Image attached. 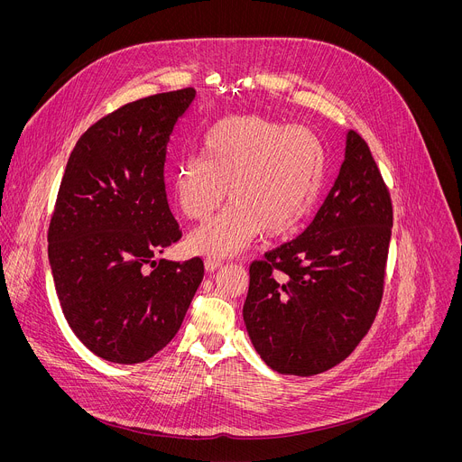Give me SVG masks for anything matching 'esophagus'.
Segmentation results:
<instances>
[{"instance_id": "34e87169", "label": "esophagus", "mask_w": 462, "mask_h": 462, "mask_svg": "<svg viewBox=\"0 0 462 462\" xmlns=\"http://www.w3.org/2000/svg\"><path fill=\"white\" fill-rule=\"evenodd\" d=\"M221 265H223V263H221V259H217V257H207V259H205V269H207L208 273L217 271Z\"/></svg>"}]
</instances>
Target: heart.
Instances as JSON below:
<instances>
[{
  "mask_svg": "<svg viewBox=\"0 0 462 462\" xmlns=\"http://www.w3.org/2000/svg\"><path fill=\"white\" fill-rule=\"evenodd\" d=\"M203 155L184 157L173 173L175 199L191 221L208 219L228 195L230 207L191 232L197 254L232 255L259 232L292 234L310 214L323 180L325 153L307 125L263 115H230L203 139Z\"/></svg>",
  "mask_w": 462,
  "mask_h": 462,
  "instance_id": "b5f03b06",
  "label": "heart"
}]
</instances>
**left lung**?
<instances>
[{
  "label": "left lung",
  "instance_id": "8db88e82",
  "mask_svg": "<svg viewBox=\"0 0 462 462\" xmlns=\"http://www.w3.org/2000/svg\"><path fill=\"white\" fill-rule=\"evenodd\" d=\"M391 226L389 189L367 143L347 131L340 173L312 223L250 265L243 319L269 367L312 376L355 351L382 301Z\"/></svg>",
  "mask_w": 462,
  "mask_h": 462
}]
</instances>
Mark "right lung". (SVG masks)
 Listing matches in <instances>:
<instances>
[{"mask_svg": "<svg viewBox=\"0 0 462 462\" xmlns=\"http://www.w3.org/2000/svg\"><path fill=\"white\" fill-rule=\"evenodd\" d=\"M193 98L186 88L106 115L79 139L61 177L47 234L52 280L73 333L107 362L139 364L166 347L203 282L201 257L155 261L182 236L164 162Z\"/></svg>", "mask_w": 462, "mask_h": 462, "instance_id": "add662e5", "label": "right lung"}]
</instances>
